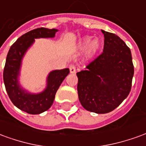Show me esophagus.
<instances>
[{
  "mask_svg": "<svg viewBox=\"0 0 146 146\" xmlns=\"http://www.w3.org/2000/svg\"><path fill=\"white\" fill-rule=\"evenodd\" d=\"M76 66H75V65L72 64V65L70 66V71L71 73H76Z\"/></svg>",
  "mask_w": 146,
  "mask_h": 146,
  "instance_id": "1",
  "label": "esophagus"
}]
</instances>
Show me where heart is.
<instances>
[{
	"label": "heart",
	"mask_w": 146,
	"mask_h": 146,
	"mask_svg": "<svg viewBox=\"0 0 146 146\" xmlns=\"http://www.w3.org/2000/svg\"><path fill=\"white\" fill-rule=\"evenodd\" d=\"M91 40V36H85L80 42V48L82 49L86 48V56L88 58L92 57L98 51L100 47V42L98 40H95L90 43Z\"/></svg>",
	"instance_id": "obj_1"
}]
</instances>
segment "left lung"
Instances as JSON below:
<instances>
[{
  "label": "left lung",
  "mask_w": 146,
  "mask_h": 146,
  "mask_svg": "<svg viewBox=\"0 0 146 146\" xmlns=\"http://www.w3.org/2000/svg\"><path fill=\"white\" fill-rule=\"evenodd\" d=\"M104 34L103 52L76 73L77 92L83 107L96 113H110L131 92L134 65L131 52L115 33Z\"/></svg>",
  "instance_id": "obj_1"
}]
</instances>
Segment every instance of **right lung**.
<instances>
[{
  "label": "right lung",
  "instance_id": "1",
  "mask_svg": "<svg viewBox=\"0 0 146 146\" xmlns=\"http://www.w3.org/2000/svg\"><path fill=\"white\" fill-rule=\"evenodd\" d=\"M58 31L55 29L37 28L21 36L11 45L6 58L3 79L5 89L12 103L26 113L40 114L51 107L56 92L70 73L69 69L54 70L48 78V87L38 95L25 93L18 84V76L20 69L22 58L28 48L34 42V39L40 37H54Z\"/></svg>",
  "mask_w": 146,
  "mask_h": 146
}]
</instances>
